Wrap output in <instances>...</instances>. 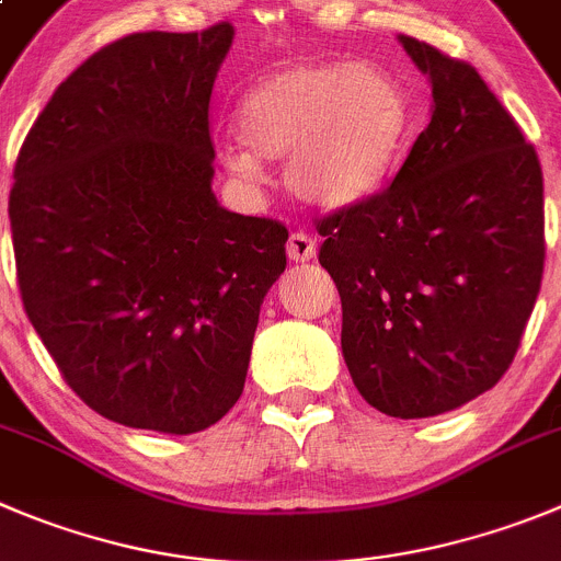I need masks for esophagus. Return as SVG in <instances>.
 Returning <instances> with one entry per match:
<instances>
[{
  "label": "esophagus",
  "instance_id": "1",
  "mask_svg": "<svg viewBox=\"0 0 561 561\" xmlns=\"http://www.w3.org/2000/svg\"><path fill=\"white\" fill-rule=\"evenodd\" d=\"M316 240L307 232H293L290 240H287V256H290L293 263H310L312 256H316Z\"/></svg>",
  "mask_w": 561,
  "mask_h": 561
}]
</instances>
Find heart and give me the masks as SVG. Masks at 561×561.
Returning a JSON list of instances; mask_svg holds the SVG:
<instances>
[{"mask_svg":"<svg viewBox=\"0 0 561 561\" xmlns=\"http://www.w3.org/2000/svg\"><path fill=\"white\" fill-rule=\"evenodd\" d=\"M410 124V99L385 68L293 62L243 93L240 144H229L224 160L234 174L256 176L260 160L287 157V187L301 202L345 209L390 176Z\"/></svg>","mask_w":561,"mask_h":561,"instance_id":"1","label":"heart"}]
</instances>
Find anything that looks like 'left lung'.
I'll return each mask as SVG.
<instances>
[{
	"label": "left lung",
	"instance_id": "1",
	"mask_svg": "<svg viewBox=\"0 0 561 561\" xmlns=\"http://www.w3.org/2000/svg\"><path fill=\"white\" fill-rule=\"evenodd\" d=\"M432 122L390 187L323 218L343 359L370 407L434 417L499 385L546 260L542 169L473 66L399 35Z\"/></svg>",
	"mask_w": 561,
	"mask_h": 561
}]
</instances>
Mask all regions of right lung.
Listing matches in <instances>:
<instances>
[{
  "instance_id": "right-lung-1",
  "label": "right lung",
  "mask_w": 561,
  "mask_h": 561,
  "mask_svg": "<svg viewBox=\"0 0 561 561\" xmlns=\"http://www.w3.org/2000/svg\"><path fill=\"white\" fill-rule=\"evenodd\" d=\"M234 27L135 33L60 82L13 169L24 310L107 421L196 434L245 385L287 229L213 193L209 93Z\"/></svg>"
}]
</instances>
